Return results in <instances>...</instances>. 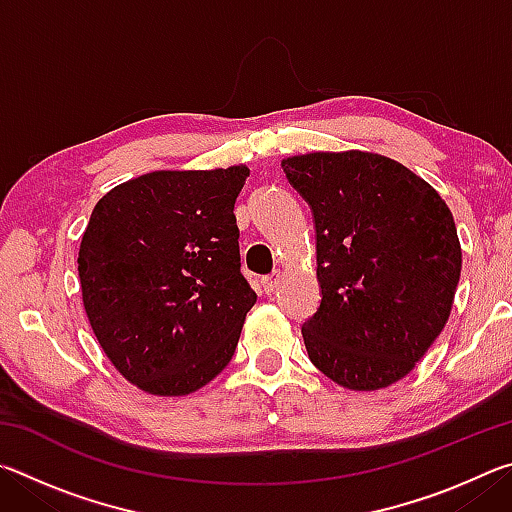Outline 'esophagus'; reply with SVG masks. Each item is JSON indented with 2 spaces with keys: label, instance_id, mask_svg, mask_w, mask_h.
Returning a JSON list of instances; mask_svg holds the SVG:
<instances>
[{
  "label": "esophagus",
  "instance_id": "1",
  "mask_svg": "<svg viewBox=\"0 0 512 512\" xmlns=\"http://www.w3.org/2000/svg\"><path fill=\"white\" fill-rule=\"evenodd\" d=\"M277 284H280V273H273V275H264L262 277V287L266 293H273L277 289Z\"/></svg>",
  "mask_w": 512,
  "mask_h": 512
}]
</instances>
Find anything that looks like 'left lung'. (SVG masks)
<instances>
[{"label": "left lung", "mask_w": 512, "mask_h": 512, "mask_svg": "<svg viewBox=\"0 0 512 512\" xmlns=\"http://www.w3.org/2000/svg\"><path fill=\"white\" fill-rule=\"evenodd\" d=\"M316 223L323 300L302 325L314 366L350 391L415 368L449 318L461 241L447 203L404 164L368 151L282 160Z\"/></svg>", "instance_id": "obj_1"}]
</instances>
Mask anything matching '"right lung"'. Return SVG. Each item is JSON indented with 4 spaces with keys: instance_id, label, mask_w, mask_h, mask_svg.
Wrapping results in <instances>:
<instances>
[{
    "instance_id": "1",
    "label": "right lung",
    "mask_w": 512,
    "mask_h": 512,
    "mask_svg": "<svg viewBox=\"0 0 512 512\" xmlns=\"http://www.w3.org/2000/svg\"><path fill=\"white\" fill-rule=\"evenodd\" d=\"M246 164L151 171L94 205L79 248L83 307L140 391L189 395L228 366L257 293L241 275L235 201Z\"/></svg>"
}]
</instances>
